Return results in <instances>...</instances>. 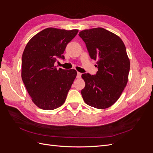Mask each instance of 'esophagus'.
I'll return each mask as SVG.
<instances>
[{
    "instance_id": "obj_1",
    "label": "esophagus",
    "mask_w": 153,
    "mask_h": 153,
    "mask_svg": "<svg viewBox=\"0 0 153 153\" xmlns=\"http://www.w3.org/2000/svg\"><path fill=\"white\" fill-rule=\"evenodd\" d=\"M81 76H82V73H79V72H78V73H77L76 78H81Z\"/></svg>"
}]
</instances>
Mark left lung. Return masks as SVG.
Listing matches in <instances>:
<instances>
[{
  "label": "left lung",
  "mask_w": 153,
  "mask_h": 153,
  "mask_svg": "<svg viewBox=\"0 0 153 153\" xmlns=\"http://www.w3.org/2000/svg\"><path fill=\"white\" fill-rule=\"evenodd\" d=\"M90 57L97 60L95 75H82L85 86L81 91L85 103L98 109L107 108L121 96L128 80L130 62L125 45L118 36L103 28L79 32Z\"/></svg>",
  "instance_id": "obj_1"
}]
</instances>
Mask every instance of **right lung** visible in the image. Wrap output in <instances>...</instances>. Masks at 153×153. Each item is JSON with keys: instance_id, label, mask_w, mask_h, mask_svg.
<instances>
[{"instance_id": "right-lung-1", "label": "right lung", "mask_w": 153, "mask_h": 153, "mask_svg": "<svg viewBox=\"0 0 153 153\" xmlns=\"http://www.w3.org/2000/svg\"><path fill=\"white\" fill-rule=\"evenodd\" d=\"M78 30L53 27L36 34L27 43L22 55V78L33 103L43 110H54L65 102L77 75L75 69H57V58Z\"/></svg>"}]
</instances>
